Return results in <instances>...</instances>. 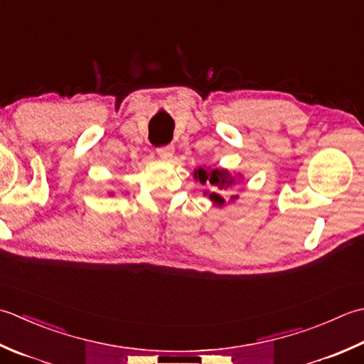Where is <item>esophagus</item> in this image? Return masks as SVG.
Wrapping results in <instances>:
<instances>
[{
    "instance_id": "1",
    "label": "esophagus",
    "mask_w": 364,
    "mask_h": 364,
    "mask_svg": "<svg viewBox=\"0 0 364 364\" xmlns=\"http://www.w3.org/2000/svg\"><path fill=\"white\" fill-rule=\"evenodd\" d=\"M157 154L160 155L163 160H169V159L173 157V154H174V146L173 144L161 146V147H159V149H157Z\"/></svg>"
}]
</instances>
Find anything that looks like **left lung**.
<instances>
[{
  "mask_svg": "<svg viewBox=\"0 0 364 364\" xmlns=\"http://www.w3.org/2000/svg\"><path fill=\"white\" fill-rule=\"evenodd\" d=\"M195 179L209 187V191H205L204 195H209V199L215 205H223L226 203V191L235 185V177L223 168H198L195 169ZM229 199L235 201L237 195Z\"/></svg>",
  "mask_w": 364,
  "mask_h": 364,
  "instance_id": "obj_1",
  "label": "left lung"
}]
</instances>
